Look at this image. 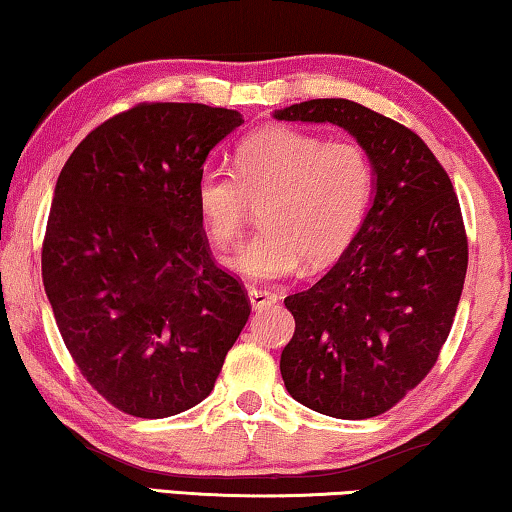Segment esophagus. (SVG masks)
Instances as JSON below:
<instances>
[{
  "label": "esophagus",
  "mask_w": 512,
  "mask_h": 512,
  "mask_svg": "<svg viewBox=\"0 0 512 512\" xmlns=\"http://www.w3.org/2000/svg\"><path fill=\"white\" fill-rule=\"evenodd\" d=\"M248 296H250V305L255 307V310H259V307H269V305H275L278 303V294H273V291H269V289H250L248 291Z\"/></svg>",
  "instance_id": "1"
}]
</instances>
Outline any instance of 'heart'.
Wrapping results in <instances>:
<instances>
[{"mask_svg": "<svg viewBox=\"0 0 512 512\" xmlns=\"http://www.w3.org/2000/svg\"><path fill=\"white\" fill-rule=\"evenodd\" d=\"M230 170H202L196 207L218 246L241 239L250 202L259 223L227 266L248 280H278L300 262L323 269L344 253L369 212L376 173L353 141H326L291 127H266L243 139Z\"/></svg>", "mask_w": 512, "mask_h": 512, "instance_id": "b5f03b06", "label": "heart"}]
</instances>
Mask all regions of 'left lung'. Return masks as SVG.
Segmentation results:
<instances>
[{"mask_svg": "<svg viewBox=\"0 0 512 512\" xmlns=\"http://www.w3.org/2000/svg\"><path fill=\"white\" fill-rule=\"evenodd\" d=\"M273 116L344 127L373 164L358 234L316 285L285 298L296 330L280 371L310 410L378 417L428 376L451 332L469 255L458 196L412 129L358 102L326 97Z\"/></svg>", "mask_w": 512, "mask_h": 512, "instance_id": "left-lung-1", "label": "left lung"}]
</instances>
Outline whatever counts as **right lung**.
I'll return each mask as SVG.
<instances>
[{
	"mask_svg": "<svg viewBox=\"0 0 512 512\" xmlns=\"http://www.w3.org/2000/svg\"><path fill=\"white\" fill-rule=\"evenodd\" d=\"M241 123L232 109L141 102L95 127L56 180L45 294L81 376L125 415L207 399L250 316L196 207L209 150Z\"/></svg>",
	"mask_w": 512,
	"mask_h": 512,
	"instance_id": "1",
	"label": "right lung"
}]
</instances>
